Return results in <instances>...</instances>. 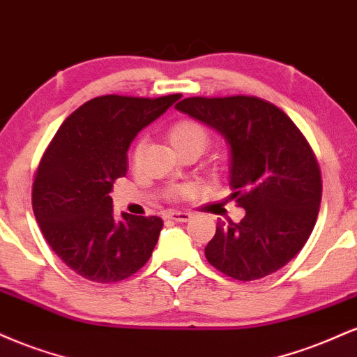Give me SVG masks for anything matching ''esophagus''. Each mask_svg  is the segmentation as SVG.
Instances as JSON below:
<instances>
[{"label": "esophagus", "mask_w": 357, "mask_h": 357, "mask_svg": "<svg viewBox=\"0 0 357 357\" xmlns=\"http://www.w3.org/2000/svg\"><path fill=\"white\" fill-rule=\"evenodd\" d=\"M166 218L179 221V223H186V221H190V218H191V213H188V211H167Z\"/></svg>", "instance_id": "esophagus-1"}]
</instances>
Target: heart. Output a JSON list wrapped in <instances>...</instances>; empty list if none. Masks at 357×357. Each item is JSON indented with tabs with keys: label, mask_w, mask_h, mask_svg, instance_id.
Wrapping results in <instances>:
<instances>
[{
	"label": "heart",
	"mask_w": 357,
	"mask_h": 357,
	"mask_svg": "<svg viewBox=\"0 0 357 357\" xmlns=\"http://www.w3.org/2000/svg\"><path fill=\"white\" fill-rule=\"evenodd\" d=\"M167 137H169L171 146L174 147L176 153H181V151L186 149L203 151L204 147H206L208 141H210V132H208V129L202 124V122L195 121V119H179L178 122H174V124L169 127ZM141 151L142 144L139 142V144L134 147V161H137L139 155H141Z\"/></svg>",
	"instance_id": "b5f03b06"
}]
</instances>
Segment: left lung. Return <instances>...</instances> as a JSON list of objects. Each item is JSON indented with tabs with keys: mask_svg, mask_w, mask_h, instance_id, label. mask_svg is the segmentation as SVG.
<instances>
[{
	"mask_svg": "<svg viewBox=\"0 0 357 357\" xmlns=\"http://www.w3.org/2000/svg\"><path fill=\"white\" fill-rule=\"evenodd\" d=\"M179 112L221 134L230 149L240 223L218 221L208 261L236 280L277 272L309 240L321 206V171L309 142L280 109L258 97H190Z\"/></svg>",
	"mask_w": 357,
	"mask_h": 357,
	"instance_id": "8db88e82",
	"label": "left lung"
}]
</instances>
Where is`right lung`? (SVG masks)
I'll list each match as a JSON object with an SVG mask.
<instances>
[{"instance_id":"add662e5","label":"right lung","mask_w":357,"mask_h":357,"mask_svg":"<svg viewBox=\"0 0 357 357\" xmlns=\"http://www.w3.org/2000/svg\"><path fill=\"white\" fill-rule=\"evenodd\" d=\"M179 97H96L65 119L45 151L31 192L35 218L53 252L80 277L124 280L153 255L162 220L122 213L117 221L109 192L127 173L130 142Z\"/></svg>"}]
</instances>
